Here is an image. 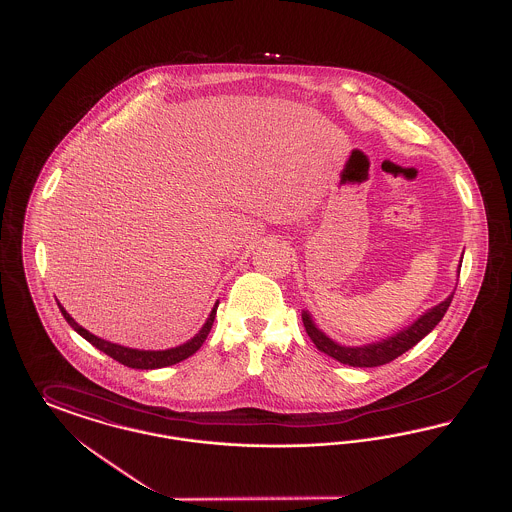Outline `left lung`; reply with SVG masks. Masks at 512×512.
Returning a JSON list of instances; mask_svg holds the SVG:
<instances>
[{"label":"left lung","instance_id":"8db88e82","mask_svg":"<svg viewBox=\"0 0 512 512\" xmlns=\"http://www.w3.org/2000/svg\"><path fill=\"white\" fill-rule=\"evenodd\" d=\"M453 293L445 301L436 305L434 309H430L426 315L418 318L413 326H409L407 330L395 334L393 338H388V340L370 343V345H363V347H343V345H338L336 341L326 338L313 324V320L307 313H303V324H305L307 336L317 345L318 351L336 359V361H340L343 365L361 366V368L386 365V363L395 361L405 351H409L426 334H430L438 326L439 320L447 313V309L453 301Z\"/></svg>","mask_w":512,"mask_h":512}]
</instances>
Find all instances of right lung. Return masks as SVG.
I'll list each match as a JSON object with an SVG mask.
<instances>
[{"mask_svg": "<svg viewBox=\"0 0 512 512\" xmlns=\"http://www.w3.org/2000/svg\"><path fill=\"white\" fill-rule=\"evenodd\" d=\"M59 305V303H57ZM217 307L219 303L215 305V309L211 311V315L207 318L205 326L199 330V334L195 336L194 340L180 345V347H174V349H167V351H138V349H128V347H122L117 343H111V341L101 340L96 338L94 334H90L88 330H84L82 326H78L74 322L73 317L59 305V311L61 315L65 317V320L73 326L74 330L84 338V340L90 341L94 347H98L99 351H103L105 355H109L111 359L119 361L121 365L130 366V368H142V370H151V368H163V366L176 365L188 357H192L195 351L203 345V341L207 340L211 328H213V322L217 317Z\"/></svg>", "mask_w": 512, "mask_h": 512, "instance_id": "obj_1", "label": "right lung"}]
</instances>
